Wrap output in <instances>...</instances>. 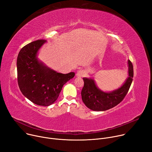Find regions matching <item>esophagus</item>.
I'll use <instances>...</instances> for the list:
<instances>
[{
    "label": "esophagus",
    "instance_id": "esophagus-1",
    "mask_svg": "<svg viewBox=\"0 0 152 152\" xmlns=\"http://www.w3.org/2000/svg\"><path fill=\"white\" fill-rule=\"evenodd\" d=\"M84 75H85V71L83 70H78L76 74V76L77 77H83Z\"/></svg>",
    "mask_w": 152,
    "mask_h": 152
}]
</instances>
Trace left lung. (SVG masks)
Listing matches in <instances>:
<instances>
[{"label":"left lung","instance_id":"obj_1","mask_svg":"<svg viewBox=\"0 0 152 152\" xmlns=\"http://www.w3.org/2000/svg\"><path fill=\"white\" fill-rule=\"evenodd\" d=\"M129 76L120 88L112 92H104L95 84L93 79L84 77V87L81 91L82 99L85 105L93 111H105L119 104L125 98L132 84L133 77V66L128 61Z\"/></svg>","mask_w":152,"mask_h":152}]
</instances>
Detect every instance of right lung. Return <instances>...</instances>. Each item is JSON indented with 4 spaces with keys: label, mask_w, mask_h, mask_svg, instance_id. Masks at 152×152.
<instances>
[{
    "label": "right lung",
    "mask_w": 152,
    "mask_h": 152,
    "mask_svg": "<svg viewBox=\"0 0 152 152\" xmlns=\"http://www.w3.org/2000/svg\"><path fill=\"white\" fill-rule=\"evenodd\" d=\"M46 42L40 39L24 46L17 59L18 82L22 94L34 104L48 106L56 101L63 86L75 73H58L37 58V53Z\"/></svg>",
    "instance_id": "right-lung-1"
}]
</instances>
